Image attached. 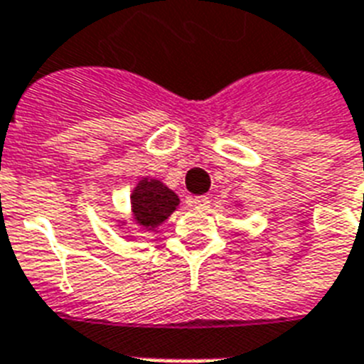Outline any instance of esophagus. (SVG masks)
<instances>
[{
	"mask_svg": "<svg viewBox=\"0 0 364 364\" xmlns=\"http://www.w3.org/2000/svg\"><path fill=\"white\" fill-rule=\"evenodd\" d=\"M191 205L196 210H208L210 208V198L208 196H194L191 198Z\"/></svg>",
	"mask_w": 364,
	"mask_h": 364,
	"instance_id": "obj_1",
	"label": "esophagus"
}]
</instances>
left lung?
I'll list each match as a JSON object with an SVG mask.
<instances>
[{
  "label": "left lung",
  "mask_w": 364,
  "mask_h": 364,
  "mask_svg": "<svg viewBox=\"0 0 364 364\" xmlns=\"http://www.w3.org/2000/svg\"><path fill=\"white\" fill-rule=\"evenodd\" d=\"M238 205H240V204H238Z\"/></svg>",
  "instance_id": "8db88e82"
}]
</instances>
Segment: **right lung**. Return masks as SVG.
<instances>
[{
    "label": "right lung",
    "instance_id": "right-lung-1",
    "mask_svg": "<svg viewBox=\"0 0 364 364\" xmlns=\"http://www.w3.org/2000/svg\"><path fill=\"white\" fill-rule=\"evenodd\" d=\"M179 208V196L156 177H141L130 194V221L143 232H153ZM124 219L117 221L122 228Z\"/></svg>",
    "mask_w": 364,
    "mask_h": 364
}]
</instances>
